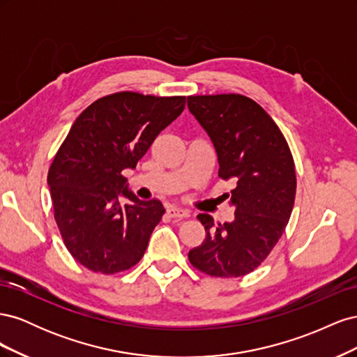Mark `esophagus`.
<instances>
[{
	"instance_id": "34e87169",
	"label": "esophagus",
	"mask_w": 357,
	"mask_h": 357,
	"mask_svg": "<svg viewBox=\"0 0 357 357\" xmlns=\"http://www.w3.org/2000/svg\"><path fill=\"white\" fill-rule=\"evenodd\" d=\"M167 214L172 219H186L190 215V213L188 210L180 208V207H172V205L167 207Z\"/></svg>"
}]
</instances>
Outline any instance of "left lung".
Here are the masks:
<instances>
[{
    "label": "left lung",
    "mask_w": 357,
    "mask_h": 357,
    "mask_svg": "<svg viewBox=\"0 0 357 357\" xmlns=\"http://www.w3.org/2000/svg\"><path fill=\"white\" fill-rule=\"evenodd\" d=\"M188 109L208 134L219 177L235 181L232 222L214 226L198 214L205 240L189 261L213 277H241L261 265L282 238L296 193L295 164L286 138L261 105L238 93L188 96Z\"/></svg>",
    "instance_id": "1"
}]
</instances>
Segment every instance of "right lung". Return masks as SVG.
<instances>
[{
  "label": "right lung",
  "instance_id": "obj_1",
  "mask_svg": "<svg viewBox=\"0 0 357 357\" xmlns=\"http://www.w3.org/2000/svg\"><path fill=\"white\" fill-rule=\"evenodd\" d=\"M185 102L135 92L104 96L75 119L59 147L47 176L55 220L71 256L91 271L116 274L143 257L165 208L138 199L122 171L137 167Z\"/></svg>",
  "mask_w": 357,
  "mask_h": 357
}]
</instances>
